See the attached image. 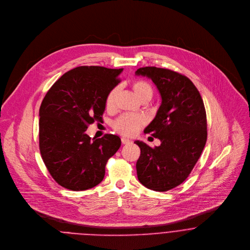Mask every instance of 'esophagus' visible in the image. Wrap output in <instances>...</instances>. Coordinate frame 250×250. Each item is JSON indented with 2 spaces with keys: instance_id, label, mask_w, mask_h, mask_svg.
Here are the masks:
<instances>
[{
  "instance_id": "obj_1",
  "label": "esophagus",
  "mask_w": 250,
  "mask_h": 250,
  "mask_svg": "<svg viewBox=\"0 0 250 250\" xmlns=\"http://www.w3.org/2000/svg\"><path fill=\"white\" fill-rule=\"evenodd\" d=\"M121 142H122V144L123 145H128V144H131L132 143V141L131 140H129V139H127V138H121Z\"/></svg>"
}]
</instances>
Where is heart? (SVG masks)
I'll return each instance as SVG.
<instances>
[{
    "label": "heart",
    "mask_w": 250,
    "mask_h": 250,
    "mask_svg": "<svg viewBox=\"0 0 250 250\" xmlns=\"http://www.w3.org/2000/svg\"><path fill=\"white\" fill-rule=\"evenodd\" d=\"M133 88H134L137 96L141 100L146 97H150V98L152 97V94H153L152 87L146 82L138 81L134 83ZM117 92H118V88L114 87L107 94L106 99H105V107L107 109H112L114 107ZM146 119L142 114L124 113V114H121L120 116H118L113 121L112 127L119 134L127 136V137H132L139 132V130L146 124Z\"/></svg>",
    "instance_id": "heart-1"
}]
</instances>
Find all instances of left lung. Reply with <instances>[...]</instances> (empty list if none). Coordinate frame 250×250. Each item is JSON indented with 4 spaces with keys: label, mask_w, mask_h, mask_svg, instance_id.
Segmentation results:
<instances>
[{
    "label": "left lung",
    "mask_w": 250,
    "mask_h": 250,
    "mask_svg": "<svg viewBox=\"0 0 250 250\" xmlns=\"http://www.w3.org/2000/svg\"><path fill=\"white\" fill-rule=\"evenodd\" d=\"M136 76L156 85L161 105L145 133L161 141L154 148L136 141L141 148L137 174L146 187L165 192L181 184L190 174L207 143V115L202 97L193 83L176 72L145 67Z\"/></svg>",
    "instance_id": "1"
}]
</instances>
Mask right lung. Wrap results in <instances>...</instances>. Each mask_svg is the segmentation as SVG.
I'll use <instances>...</instances> for the list:
<instances>
[{"mask_svg": "<svg viewBox=\"0 0 250 250\" xmlns=\"http://www.w3.org/2000/svg\"><path fill=\"white\" fill-rule=\"evenodd\" d=\"M123 69L82 66L64 74L46 93L40 107V150L54 180L83 191L98 185L107 160L121 146L115 135L91 139L88 125L101 122L109 91Z\"/></svg>", "mask_w": 250, "mask_h": 250, "instance_id": "1", "label": "right lung"}]
</instances>
